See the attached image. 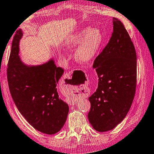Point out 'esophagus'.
<instances>
[{
  "mask_svg": "<svg viewBox=\"0 0 154 154\" xmlns=\"http://www.w3.org/2000/svg\"><path fill=\"white\" fill-rule=\"evenodd\" d=\"M70 74H71V72H67V73H66L64 75V76L65 77H69V75H70ZM88 96V94L87 93V94H84V96L85 97H87V96ZM70 104H71V105H75V104H76V100H71L70 101Z\"/></svg>",
  "mask_w": 154,
  "mask_h": 154,
  "instance_id": "34e87169",
  "label": "esophagus"
}]
</instances>
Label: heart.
Here are the masks:
<instances>
[{
  "label": "heart",
  "mask_w": 154,
  "mask_h": 154,
  "mask_svg": "<svg viewBox=\"0 0 154 154\" xmlns=\"http://www.w3.org/2000/svg\"><path fill=\"white\" fill-rule=\"evenodd\" d=\"M103 41V35L97 28H85L77 31L67 42V48L74 49L75 59L80 63H88L94 58Z\"/></svg>",
  "instance_id": "b5f03b06"
}]
</instances>
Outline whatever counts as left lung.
Returning a JSON list of instances; mask_svg holds the SVG:
<instances>
[{
	"label": "left lung",
	"instance_id": "1",
	"mask_svg": "<svg viewBox=\"0 0 154 154\" xmlns=\"http://www.w3.org/2000/svg\"><path fill=\"white\" fill-rule=\"evenodd\" d=\"M113 31L109 43L96 57L93 68L98 88L89 98L88 119L98 132L113 129L125 118L134 97L137 54L121 21L113 18Z\"/></svg>",
	"mask_w": 154,
	"mask_h": 154
}]
</instances>
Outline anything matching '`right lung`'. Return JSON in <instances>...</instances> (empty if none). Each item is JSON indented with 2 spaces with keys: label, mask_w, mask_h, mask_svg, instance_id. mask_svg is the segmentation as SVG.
I'll list each match as a JSON object with an SVG mask.
<instances>
[{
  "label": "right lung",
  "mask_w": 154,
  "mask_h": 154,
  "mask_svg": "<svg viewBox=\"0 0 154 154\" xmlns=\"http://www.w3.org/2000/svg\"><path fill=\"white\" fill-rule=\"evenodd\" d=\"M22 36L19 29L12 41L7 71L10 93L20 113L34 128L56 134L69 113V106L59 98L56 87L64 70L56 67L53 60L40 66L25 65L18 56ZM69 81L66 82L70 84Z\"/></svg>",
  "instance_id": "1"
}]
</instances>
